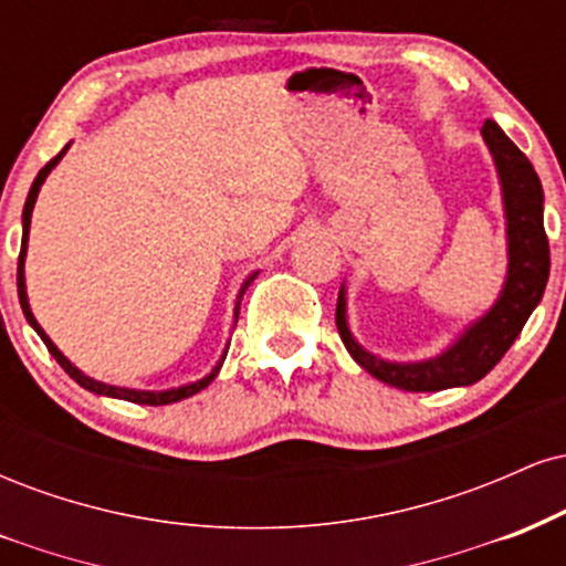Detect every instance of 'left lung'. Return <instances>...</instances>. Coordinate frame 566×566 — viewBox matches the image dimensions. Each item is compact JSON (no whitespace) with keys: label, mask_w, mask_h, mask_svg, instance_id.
<instances>
[{"label":"left lung","mask_w":566,"mask_h":566,"mask_svg":"<svg viewBox=\"0 0 566 566\" xmlns=\"http://www.w3.org/2000/svg\"><path fill=\"white\" fill-rule=\"evenodd\" d=\"M482 135L495 157L500 184H503L505 220H509V279L497 303L437 359L418 361V365H394V361H382L367 354L350 337L346 295L343 290L337 295L335 324L343 346L354 356L356 365L365 367L373 378L401 391H441V388L471 386L482 380L513 346L548 284L551 250L543 226L541 178L530 159L518 151L516 143L495 122L486 119Z\"/></svg>","instance_id":"obj_1"}]
</instances>
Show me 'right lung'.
<instances>
[{"mask_svg":"<svg viewBox=\"0 0 566 566\" xmlns=\"http://www.w3.org/2000/svg\"><path fill=\"white\" fill-rule=\"evenodd\" d=\"M69 151V146L63 148L61 154H57V157H53L48 161V165L42 167V170H39V175L34 178V184H31V191H29V199H25V207H23V242H21V255H18V297H21V308H23V316H25V322L31 324V327L36 329V335L42 337L44 340V346H48V350L50 354L55 356V361L57 365H61L63 369H66L69 373V378L71 380H76L80 382L82 388H87V391H93V394H103V396H114V399H125V401H133V405H151V407H159V405H172V401H180V399H186V396H191V394H199L201 388H207L210 386L212 380H216V375H218V369H220V365H223V359L218 361L216 365V369H212L210 375H205V378L201 380H197V382H188V386H178V388H167V391H129V388H116V386H106V382H97V380H93V378H87V375H82L80 369H76L74 365H71V361L66 359V356L61 354V350L55 348V343L50 340L48 335H44V329L39 327L36 324V319H34V314H31V308H29V297H25V279H23V261H25V247H29V226H31V210H34V201H36V193H39V188H42V184H44V178H48V172L53 170V167L57 165V161H61V157L63 154ZM252 279H255V274H252L250 279H247L244 282V287L239 290V297L244 295V290L250 287V282ZM239 297H237V311H233V316H237L239 319Z\"/></svg>","mask_w":566,"mask_h":566,"instance_id":"add662e5","label":"right lung"}]
</instances>
